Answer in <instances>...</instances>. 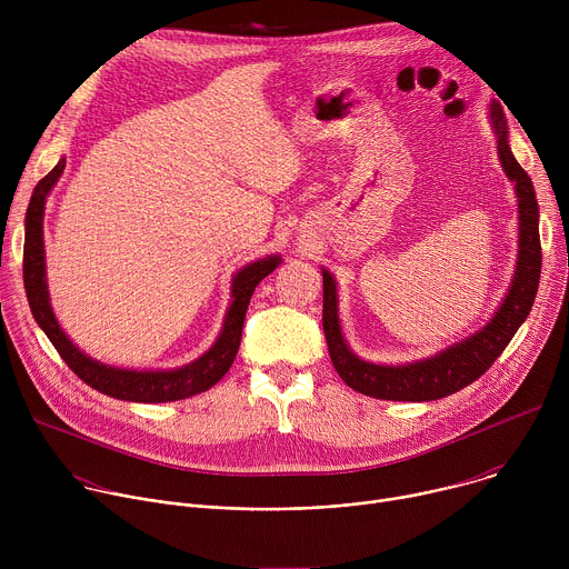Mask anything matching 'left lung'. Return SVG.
Instances as JSON below:
<instances>
[{"label":"left lung","instance_id":"8db88e82","mask_svg":"<svg viewBox=\"0 0 569 569\" xmlns=\"http://www.w3.org/2000/svg\"><path fill=\"white\" fill-rule=\"evenodd\" d=\"M491 128L498 139V157L507 178L513 182L518 198V261L511 286L498 306L496 315L483 323V327L468 338L437 351L435 356L405 362V365H378L362 360L351 351L345 340L342 323H340V297L336 277L321 268L323 277V310L321 323L323 336H327L331 362L340 378L356 391L382 398V400H437L450 396L472 380H477L486 369H489L500 353L507 349L516 331L527 319L538 283H540V233H538V202L531 178L518 164V159L509 146V126L505 110L498 101L489 108Z\"/></svg>","mask_w":569,"mask_h":569}]
</instances>
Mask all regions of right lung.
<instances>
[{"label": "right lung", "mask_w": 569, "mask_h": 569, "mask_svg": "<svg viewBox=\"0 0 569 569\" xmlns=\"http://www.w3.org/2000/svg\"><path fill=\"white\" fill-rule=\"evenodd\" d=\"M64 171V157L58 164L36 184L27 220H24V288L27 299L31 306V312L38 321V327L44 331V336L51 340L60 358L67 362V367L83 380L92 389L130 402H171L182 400L196 393H202L211 389L231 367L240 338H242V321H246V312L250 306V299L254 295V288L279 268L281 257L270 254L263 259H257L231 277V301L227 308V315L222 319V329L218 340L193 362L178 367V369H126V367H112L106 362L94 360L92 356L80 351L69 336L62 331L58 323L49 288H47V263H44V204L60 180Z\"/></svg>", "instance_id": "obj_1"}]
</instances>
